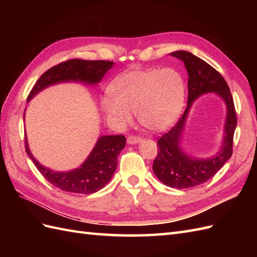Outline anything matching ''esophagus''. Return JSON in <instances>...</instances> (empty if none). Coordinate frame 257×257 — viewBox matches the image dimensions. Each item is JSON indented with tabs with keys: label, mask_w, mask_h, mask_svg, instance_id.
Instances as JSON below:
<instances>
[{
	"label": "esophagus",
	"mask_w": 257,
	"mask_h": 257,
	"mask_svg": "<svg viewBox=\"0 0 257 257\" xmlns=\"http://www.w3.org/2000/svg\"><path fill=\"white\" fill-rule=\"evenodd\" d=\"M139 141H141V138L137 135H129L127 137V143L129 145H135V144L139 143Z\"/></svg>",
	"instance_id": "1"
}]
</instances>
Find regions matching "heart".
<instances>
[{
	"instance_id": "b5f03b06",
	"label": "heart",
	"mask_w": 257,
	"mask_h": 257,
	"mask_svg": "<svg viewBox=\"0 0 257 257\" xmlns=\"http://www.w3.org/2000/svg\"><path fill=\"white\" fill-rule=\"evenodd\" d=\"M111 96L102 98L103 111L112 121L124 125L137 112L140 123L162 132L176 121L184 103V80L177 69H133L112 81Z\"/></svg>"
}]
</instances>
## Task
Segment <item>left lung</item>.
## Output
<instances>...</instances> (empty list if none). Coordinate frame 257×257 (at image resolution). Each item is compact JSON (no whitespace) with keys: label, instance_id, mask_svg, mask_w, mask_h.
I'll return each mask as SVG.
<instances>
[{"label":"left lung","instance_id":"1","mask_svg":"<svg viewBox=\"0 0 257 257\" xmlns=\"http://www.w3.org/2000/svg\"><path fill=\"white\" fill-rule=\"evenodd\" d=\"M183 61L188 70V106L173 127L158 139V154L152 165L157 178L170 188L188 189L206 182L224 166L233 154V138L237 117L233 97L223 76L203 59L185 51L171 53ZM217 92L226 100L228 117L222 149L210 160H194L178 147L188 108L194 99L205 92Z\"/></svg>","mask_w":257,"mask_h":257}]
</instances>
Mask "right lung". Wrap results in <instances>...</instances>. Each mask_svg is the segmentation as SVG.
Wrapping results in <instances>:
<instances>
[{"instance_id": "obj_1", "label": "right lung", "mask_w": 257, "mask_h": 257, "mask_svg": "<svg viewBox=\"0 0 257 257\" xmlns=\"http://www.w3.org/2000/svg\"><path fill=\"white\" fill-rule=\"evenodd\" d=\"M113 62L108 61H84L69 59L47 69L33 86L27 97V101L45 87L67 80H83L89 84H97L102 79ZM125 145L122 135L102 136L97 141L88 159L80 168L69 172H54L37 162L27 147L25 138V150L37 170L54 187L66 192L89 194L97 192L110 181L118 165V156Z\"/></svg>"}]
</instances>
